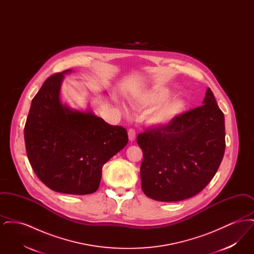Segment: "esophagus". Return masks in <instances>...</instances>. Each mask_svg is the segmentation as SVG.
Wrapping results in <instances>:
<instances>
[{
  "instance_id": "1",
  "label": "esophagus",
  "mask_w": 254,
  "mask_h": 254,
  "mask_svg": "<svg viewBox=\"0 0 254 254\" xmlns=\"http://www.w3.org/2000/svg\"><path fill=\"white\" fill-rule=\"evenodd\" d=\"M127 134H128V139H129V141H134L135 140V138H136V132H135V130L133 129V128H129L128 129V131H127Z\"/></svg>"
}]
</instances>
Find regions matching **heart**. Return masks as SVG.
I'll use <instances>...</instances> for the list:
<instances>
[{"label":"heart","mask_w":254,"mask_h":254,"mask_svg":"<svg viewBox=\"0 0 254 254\" xmlns=\"http://www.w3.org/2000/svg\"><path fill=\"white\" fill-rule=\"evenodd\" d=\"M169 96V90L165 88H153L137 97L135 102L142 107L154 106L165 101ZM186 104L181 98H172L159 105L149 114V120L156 125H164L174 120L185 109Z\"/></svg>","instance_id":"1"}]
</instances>
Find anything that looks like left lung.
<instances>
[{
    "label": "left lung",
    "instance_id": "1",
    "mask_svg": "<svg viewBox=\"0 0 254 254\" xmlns=\"http://www.w3.org/2000/svg\"><path fill=\"white\" fill-rule=\"evenodd\" d=\"M203 104L137 136L144 155L142 190L147 197L161 202L190 198L217 172L226 147L225 117L209 87Z\"/></svg>",
    "mask_w": 254,
    "mask_h": 254
}]
</instances>
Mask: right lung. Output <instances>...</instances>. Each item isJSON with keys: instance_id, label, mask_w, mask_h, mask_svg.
<instances>
[{"instance_id": "add662e5", "label": "right lung", "mask_w": 254, "mask_h": 254, "mask_svg": "<svg viewBox=\"0 0 254 254\" xmlns=\"http://www.w3.org/2000/svg\"><path fill=\"white\" fill-rule=\"evenodd\" d=\"M69 72L51 75L33 98L24 142L32 169L48 188L85 195L96 191L103 166L127 145L128 137L121 126L61 103L64 74Z\"/></svg>"}]
</instances>
